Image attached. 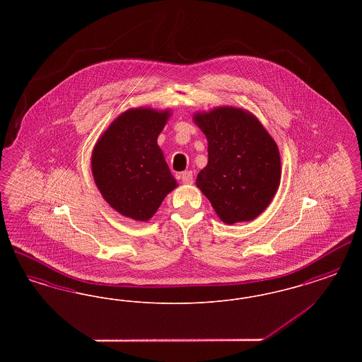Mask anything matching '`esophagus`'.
Instances as JSON below:
<instances>
[{"label": "esophagus", "mask_w": 362, "mask_h": 362, "mask_svg": "<svg viewBox=\"0 0 362 362\" xmlns=\"http://www.w3.org/2000/svg\"><path fill=\"white\" fill-rule=\"evenodd\" d=\"M180 177H182V182H183L185 185H191V183L194 182V180H192V173H191V171H185V173H182Z\"/></svg>", "instance_id": "esophagus-1"}]
</instances>
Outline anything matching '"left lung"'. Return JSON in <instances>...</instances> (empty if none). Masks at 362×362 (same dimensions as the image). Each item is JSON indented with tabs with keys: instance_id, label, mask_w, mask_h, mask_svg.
<instances>
[{
	"instance_id": "obj_1",
	"label": "left lung",
	"mask_w": 362,
	"mask_h": 362,
	"mask_svg": "<svg viewBox=\"0 0 362 362\" xmlns=\"http://www.w3.org/2000/svg\"><path fill=\"white\" fill-rule=\"evenodd\" d=\"M207 138V165L197 186L225 224L251 221L269 206L281 180L276 141L257 117L235 107L198 112Z\"/></svg>"
}]
</instances>
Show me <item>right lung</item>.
Instances as JSON below:
<instances>
[{
  "label": "right lung",
  "mask_w": 362,
  "mask_h": 362,
  "mask_svg": "<svg viewBox=\"0 0 362 362\" xmlns=\"http://www.w3.org/2000/svg\"><path fill=\"white\" fill-rule=\"evenodd\" d=\"M170 111L130 108L112 122L92 152V173L104 199L122 216L148 221L176 186L157 137Z\"/></svg>",
  "instance_id": "add662e5"
}]
</instances>
